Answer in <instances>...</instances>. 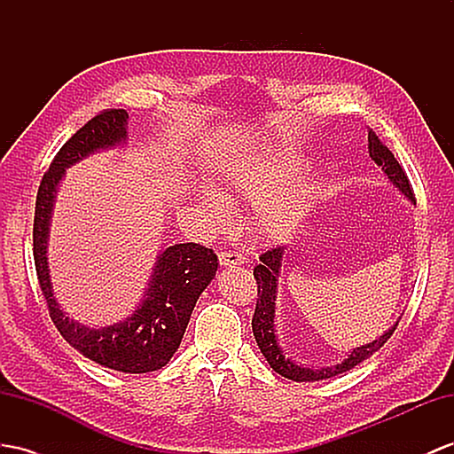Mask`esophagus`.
<instances>
[{"mask_svg": "<svg viewBox=\"0 0 454 454\" xmlns=\"http://www.w3.org/2000/svg\"><path fill=\"white\" fill-rule=\"evenodd\" d=\"M218 261L223 266H234V264L246 262V257H243L241 253H236V251H224V253L218 254Z\"/></svg>", "mask_w": 454, "mask_h": 454, "instance_id": "obj_1", "label": "esophagus"}]
</instances>
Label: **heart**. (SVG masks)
Wrapping results in <instances>:
<instances>
[{
  "mask_svg": "<svg viewBox=\"0 0 454 454\" xmlns=\"http://www.w3.org/2000/svg\"><path fill=\"white\" fill-rule=\"evenodd\" d=\"M301 165L303 160L294 151H264L247 160L231 176L230 184L238 193L261 197L254 208V223L264 234H287L305 216L310 205L312 185L305 176L292 178ZM205 201L216 215L224 211V203L216 193L207 192Z\"/></svg>",
  "mask_w": 454,
  "mask_h": 454,
  "instance_id": "1",
  "label": "heart"
}]
</instances>
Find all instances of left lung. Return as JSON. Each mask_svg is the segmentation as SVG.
Returning <instances> with one entry per match:
<instances>
[{
    "instance_id": "1",
    "label": "left lung",
    "mask_w": 454,
    "mask_h": 454,
    "mask_svg": "<svg viewBox=\"0 0 454 454\" xmlns=\"http://www.w3.org/2000/svg\"><path fill=\"white\" fill-rule=\"evenodd\" d=\"M368 153L372 160L376 162L381 170L387 174L389 182L399 188L403 195L409 197L411 201H414V192L412 185L409 182V176H406L404 168L399 165V160L395 159V155L389 151L387 145L381 144V139L376 136V132L368 130ZM282 254L284 247H272L269 251H264L259 257V264L253 269V276L257 280V307H254V315L251 320L253 326V335L254 341H257L261 353L264 358L269 360V364L278 374L294 380V381H320V380H328L338 374H343V372L355 368L356 364L363 363L370 355H374L380 347H383L395 328L399 326V320L393 324V326L380 335L378 340L372 343L360 345L353 348L351 355H347L343 363L328 366V368H312V366H301L295 364L292 358L286 356L282 351L280 343H278L276 338V326H274V312H276V287H278V276H280V266H282Z\"/></svg>"
}]
</instances>
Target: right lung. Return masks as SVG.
Returning <instances> with one entry per match:
<instances>
[{"label": "right lung", "instance_id": "add662e5", "mask_svg": "<svg viewBox=\"0 0 454 454\" xmlns=\"http://www.w3.org/2000/svg\"><path fill=\"white\" fill-rule=\"evenodd\" d=\"M126 121L124 109L101 111L57 151L36 195L32 230L34 264L50 317L68 343L101 366L126 374H145L165 366L180 347L197 299L216 274L218 259L213 249L200 243H176L167 247L159 254L142 305L132 317L107 328H88L65 315L53 295L45 254L57 185L65 176V168L94 151L124 144Z\"/></svg>", "mask_w": 454, "mask_h": 454}]
</instances>
